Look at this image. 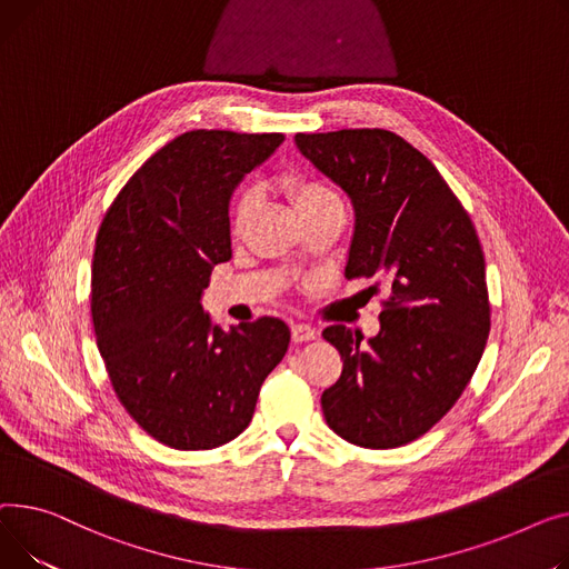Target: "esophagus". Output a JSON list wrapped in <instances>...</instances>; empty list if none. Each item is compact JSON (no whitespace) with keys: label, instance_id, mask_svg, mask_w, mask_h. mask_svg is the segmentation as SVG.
Segmentation results:
<instances>
[{"label":"esophagus","instance_id":"obj_1","mask_svg":"<svg viewBox=\"0 0 569 569\" xmlns=\"http://www.w3.org/2000/svg\"><path fill=\"white\" fill-rule=\"evenodd\" d=\"M317 338V330L306 323H291V340L293 342H310Z\"/></svg>","mask_w":569,"mask_h":569}]
</instances>
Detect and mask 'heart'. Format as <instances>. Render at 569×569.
Returning <instances> with one entry per match:
<instances>
[{
    "mask_svg": "<svg viewBox=\"0 0 569 569\" xmlns=\"http://www.w3.org/2000/svg\"><path fill=\"white\" fill-rule=\"evenodd\" d=\"M284 190L291 197V202L296 204L300 216H310L315 211L328 209V207H340L342 199L340 194L332 190L326 181L306 177V174H291L284 179ZM259 204V190L257 188H243L237 199H233L231 211H229V231L233 237L246 229L250 222L254 209Z\"/></svg>",
    "mask_w": 569,
    "mask_h": 569,
    "instance_id": "b5f03b06",
    "label": "heart"
}]
</instances>
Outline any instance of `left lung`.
Listing matches in <instances>:
<instances>
[{"mask_svg": "<svg viewBox=\"0 0 569 569\" xmlns=\"http://www.w3.org/2000/svg\"><path fill=\"white\" fill-rule=\"evenodd\" d=\"M296 144L353 202L347 280L388 287L370 345L342 323L323 330L345 360L321 395L326 422L360 448L407 446L455 407L489 338L478 231L431 160L390 130L298 132Z\"/></svg>", "mask_w": 569, "mask_h": 569, "instance_id": "8db88e82", "label": "left lung"}]
</instances>
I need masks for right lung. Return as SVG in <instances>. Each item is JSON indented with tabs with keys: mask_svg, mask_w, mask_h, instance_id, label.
I'll use <instances>...</instances> for the list:
<instances>
[{
	"mask_svg": "<svg viewBox=\"0 0 569 569\" xmlns=\"http://www.w3.org/2000/svg\"><path fill=\"white\" fill-rule=\"evenodd\" d=\"M282 132L190 130L128 179L100 222L91 319L119 402L174 450H211L250 425L289 347L276 317L211 326L199 298L231 257L229 194Z\"/></svg>",
	"mask_w": 569,
	"mask_h": 569,
	"instance_id": "right-lung-1",
	"label": "right lung"
}]
</instances>
